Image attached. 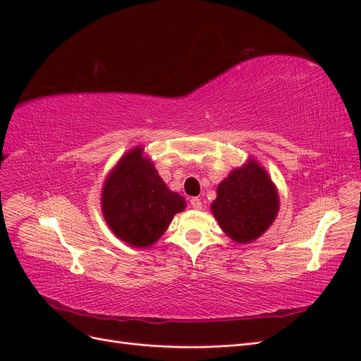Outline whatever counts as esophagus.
<instances>
[{"instance_id": "esophagus-1", "label": "esophagus", "mask_w": 361, "mask_h": 361, "mask_svg": "<svg viewBox=\"0 0 361 361\" xmlns=\"http://www.w3.org/2000/svg\"><path fill=\"white\" fill-rule=\"evenodd\" d=\"M190 205H192V209H195V210H201L202 209V202H201L200 198H192L190 200Z\"/></svg>"}]
</instances>
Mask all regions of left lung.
<instances>
[{"label": "left lung", "mask_w": 361, "mask_h": 361, "mask_svg": "<svg viewBox=\"0 0 361 361\" xmlns=\"http://www.w3.org/2000/svg\"><path fill=\"white\" fill-rule=\"evenodd\" d=\"M280 209L275 184L262 164L250 159L218 186L212 213L226 235L250 243L269 228Z\"/></svg>", "instance_id": "1"}]
</instances>
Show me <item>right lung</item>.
<instances>
[{
    "label": "right lung",
    "mask_w": 361,
    "mask_h": 361,
    "mask_svg": "<svg viewBox=\"0 0 361 361\" xmlns=\"http://www.w3.org/2000/svg\"><path fill=\"white\" fill-rule=\"evenodd\" d=\"M101 209L118 239L147 248L160 239L173 216L186 209L181 195L171 192L154 163L137 147L123 154L104 181Z\"/></svg>",
    "instance_id": "right-lung-1"
}]
</instances>
